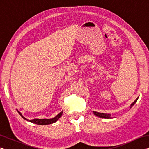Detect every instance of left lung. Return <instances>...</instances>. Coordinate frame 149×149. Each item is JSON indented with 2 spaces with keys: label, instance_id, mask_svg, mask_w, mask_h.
I'll use <instances>...</instances> for the list:
<instances>
[{
  "label": "left lung",
  "instance_id": "obj_1",
  "mask_svg": "<svg viewBox=\"0 0 149 149\" xmlns=\"http://www.w3.org/2000/svg\"><path fill=\"white\" fill-rule=\"evenodd\" d=\"M138 98H139V97H138ZM138 98H137V99H136L135 101L133 102L132 103V104L130 105V108H132V107H133V106L135 104V103L136 102H137ZM93 113H94L95 115L97 116L98 117L102 118H105V119H111V118H113V117L111 116L110 114H104V113H100V112H93Z\"/></svg>",
  "mask_w": 149,
  "mask_h": 149
}]
</instances>
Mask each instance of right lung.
I'll use <instances>...</instances> for the list:
<instances>
[{
	"mask_svg": "<svg viewBox=\"0 0 149 149\" xmlns=\"http://www.w3.org/2000/svg\"><path fill=\"white\" fill-rule=\"evenodd\" d=\"M18 113L19 114V115L24 118L25 120L28 121V122H31L33 123H35V124L37 125H48V124H51V123H53L54 122H56V121L59 119V118L62 116V112H60L58 114L57 116H56L54 118H52V119H33L31 120H27V118H26L25 117H24L22 114H21V112H19L18 110H17Z\"/></svg>",
	"mask_w": 149,
	"mask_h": 149,
	"instance_id": "1",
	"label": "right lung"
}]
</instances>
